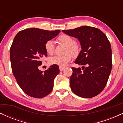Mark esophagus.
I'll use <instances>...</instances> for the list:
<instances>
[{
  "label": "esophagus",
  "mask_w": 123,
  "mask_h": 123,
  "mask_svg": "<svg viewBox=\"0 0 123 123\" xmlns=\"http://www.w3.org/2000/svg\"><path fill=\"white\" fill-rule=\"evenodd\" d=\"M59 68H60V71H62V70L65 69V67H63V66H60Z\"/></svg>",
  "instance_id": "esophagus-1"
}]
</instances>
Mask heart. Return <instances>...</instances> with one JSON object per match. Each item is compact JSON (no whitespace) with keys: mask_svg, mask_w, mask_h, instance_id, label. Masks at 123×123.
I'll list each match as a JSON object with an SVG mask.
<instances>
[{"mask_svg":"<svg viewBox=\"0 0 123 123\" xmlns=\"http://www.w3.org/2000/svg\"><path fill=\"white\" fill-rule=\"evenodd\" d=\"M59 43L66 46L64 54L62 56L56 55L49 59V62L51 65H56L60 66H65L72 60V57H77L80 52V46L76 43V41L71 36L62 34L58 37ZM44 49L48 54L52 55L54 53L55 45L53 40H48L44 44Z\"/></svg>","mask_w":123,"mask_h":123,"instance_id":"1","label":"heart"}]
</instances>
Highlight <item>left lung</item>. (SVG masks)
Instances as JSON below:
<instances>
[{"mask_svg": "<svg viewBox=\"0 0 123 123\" xmlns=\"http://www.w3.org/2000/svg\"><path fill=\"white\" fill-rule=\"evenodd\" d=\"M62 31L77 38L81 47L74 63L82 65V69L72 68V91L82 98L95 97L105 87L111 72L112 62L109 41L100 29L91 26H82Z\"/></svg>", "mask_w": 123, "mask_h": 123, "instance_id": "obj_1", "label": "left lung"}]
</instances>
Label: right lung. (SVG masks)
I'll list each match as a JSON object with an SVG mask.
<instances>
[{
	"mask_svg": "<svg viewBox=\"0 0 123 123\" xmlns=\"http://www.w3.org/2000/svg\"><path fill=\"white\" fill-rule=\"evenodd\" d=\"M60 32L28 28L18 32L14 39L10 50L12 72L20 88L30 97L43 98L53 90L54 80L60 73L58 66L53 65L44 72L39 66L42 58L47 56L46 42Z\"/></svg>",
	"mask_w": 123,
	"mask_h": 123,
	"instance_id": "add662e5",
	"label": "right lung"
}]
</instances>
